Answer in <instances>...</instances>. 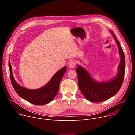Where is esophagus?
Masks as SVG:
<instances>
[{"label": "esophagus", "mask_w": 135, "mask_h": 135, "mask_svg": "<svg viewBox=\"0 0 135 135\" xmlns=\"http://www.w3.org/2000/svg\"><path fill=\"white\" fill-rule=\"evenodd\" d=\"M75 65H76V62L74 60H72V61H70L68 64V66H69V67L70 68H74V67L75 66Z\"/></svg>", "instance_id": "34e87169"}]
</instances>
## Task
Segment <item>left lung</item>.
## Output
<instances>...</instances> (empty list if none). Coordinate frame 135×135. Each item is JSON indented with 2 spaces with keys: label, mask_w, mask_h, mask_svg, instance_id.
<instances>
[{
  "label": "left lung",
  "mask_w": 135,
  "mask_h": 135,
  "mask_svg": "<svg viewBox=\"0 0 135 135\" xmlns=\"http://www.w3.org/2000/svg\"><path fill=\"white\" fill-rule=\"evenodd\" d=\"M119 49L121 57L118 66V72L114 78L107 81L98 82L93 79L88 70L79 65L76 68L78 77L79 89L85 98L93 103H99L106 100L116 94L120 89L124 76L125 56L121 46L114 33L110 30Z\"/></svg>",
  "instance_id": "obj_1"
}]
</instances>
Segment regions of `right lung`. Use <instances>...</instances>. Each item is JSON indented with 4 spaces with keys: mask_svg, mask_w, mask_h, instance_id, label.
<instances>
[{
    "mask_svg": "<svg viewBox=\"0 0 135 135\" xmlns=\"http://www.w3.org/2000/svg\"><path fill=\"white\" fill-rule=\"evenodd\" d=\"M8 64L10 79L15 92L22 98L36 105H44L53 100L59 91L60 81L67 70V67H63L57 71L44 86L39 89L31 90L21 86L16 82L13 77L12 67L9 60Z\"/></svg>",
    "mask_w": 135,
    "mask_h": 135,
    "instance_id": "add662e5",
    "label": "right lung"
}]
</instances>
